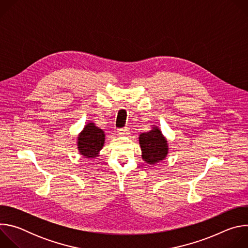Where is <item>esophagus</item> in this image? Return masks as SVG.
<instances>
[{"mask_svg":"<svg viewBox=\"0 0 248 248\" xmlns=\"http://www.w3.org/2000/svg\"><path fill=\"white\" fill-rule=\"evenodd\" d=\"M118 133L122 136H125L129 133V128L128 127H123V128H119L118 129Z\"/></svg>","mask_w":248,"mask_h":248,"instance_id":"obj_1","label":"esophagus"}]
</instances>
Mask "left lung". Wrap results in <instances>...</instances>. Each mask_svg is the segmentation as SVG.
Instances as JSON below:
<instances>
[{
	"instance_id": "left-lung-1",
	"label": "left lung",
	"mask_w": 248,
	"mask_h": 248,
	"mask_svg": "<svg viewBox=\"0 0 248 248\" xmlns=\"http://www.w3.org/2000/svg\"><path fill=\"white\" fill-rule=\"evenodd\" d=\"M138 139L141 157L145 163L155 165L166 159L169 153L168 141L158 126L153 125L150 131L141 133Z\"/></svg>"
}]
</instances>
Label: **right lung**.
Segmentation results:
<instances>
[{
	"mask_svg": "<svg viewBox=\"0 0 248 248\" xmlns=\"http://www.w3.org/2000/svg\"><path fill=\"white\" fill-rule=\"evenodd\" d=\"M105 143V132L96 126L93 122L86 124L78 134V149L85 158L92 159L99 156V152Z\"/></svg>",
	"mask_w": 248,
	"mask_h": 248,
	"instance_id": "obj_1",
	"label": "right lung"
}]
</instances>
